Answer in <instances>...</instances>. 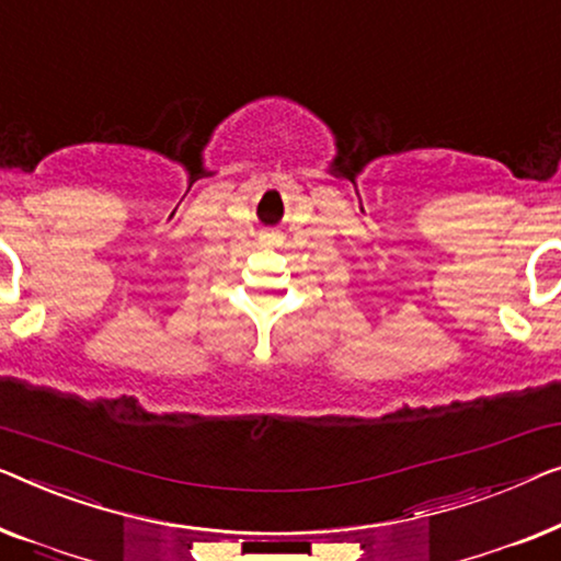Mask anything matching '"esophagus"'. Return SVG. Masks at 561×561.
Here are the masks:
<instances>
[{
  "label": "esophagus",
  "mask_w": 561,
  "mask_h": 561,
  "mask_svg": "<svg viewBox=\"0 0 561 561\" xmlns=\"http://www.w3.org/2000/svg\"><path fill=\"white\" fill-rule=\"evenodd\" d=\"M262 241H264V243H270V247H277L279 233H277V231H266V233H262Z\"/></svg>",
  "instance_id": "esophagus-1"
}]
</instances>
